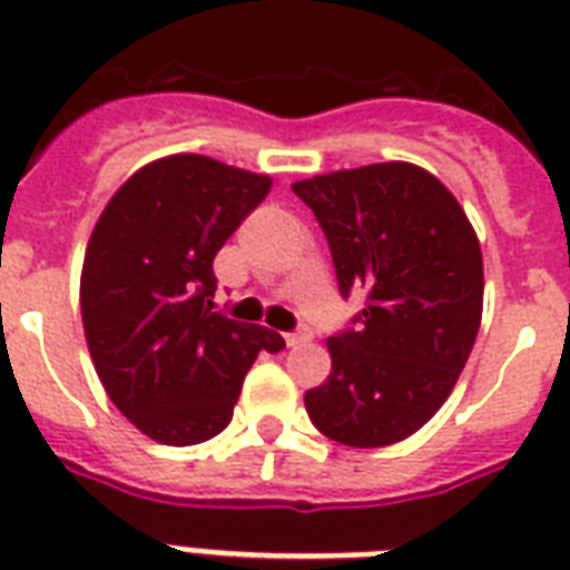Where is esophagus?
I'll return each instance as SVG.
<instances>
[{
	"instance_id": "1",
	"label": "esophagus",
	"mask_w": 570,
	"mask_h": 570,
	"mask_svg": "<svg viewBox=\"0 0 570 570\" xmlns=\"http://www.w3.org/2000/svg\"><path fill=\"white\" fill-rule=\"evenodd\" d=\"M304 343H311V331L307 328L295 331V334H286V346L289 348H298V346H304Z\"/></svg>"
}]
</instances>
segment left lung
Returning a JSON list of instances; mask_svg holds the SVG:
<instances>
[{
    "label": "left lung",
    "instance_id": "left-lung-1",
    "mask_svg": "<svg viewBox=\"0 0 570 570\" xmlns=\"http://www.w3.org/2000/svg\"><path fill=\"white\" fill-rule=\"evenodd\" d=\"M328 236L340 289L370 293L357 328L328 337L331 375L304 393L325 438L375 450L411 438L450 399L482 322V248L468 213L414 163L293 183Z\"/></svg>",
    "mask_w": 570,
    "mask_h": 570
}]
</instances>
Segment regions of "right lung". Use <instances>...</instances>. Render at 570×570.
Listing matches in <instances>:
<instances>
[{
    "mask_svg": "<svg viewBox=\"0 0 570 570\" xmlns=\"http://www.w3.org/2000/svg\"><path fill=\"white\" fill-rule=\"evenodd\" d=\"M268 189V174L174 154L138 168L94 224L85 340L115 407L150 441L224 432L250 364L284 348L275 331L213 313L215 254Z\"/></svg>",
    "mask_w": 570,
    "mask_h": 570,
    "instance_id": "1",
    "label": "right lung"
}]
</instances>
